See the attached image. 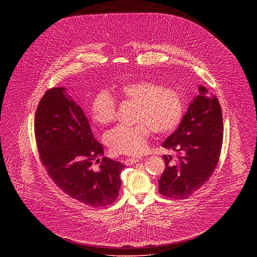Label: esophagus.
Listing matches in <instances>:
<instances>
[{"instance_id": "obj_1", "label": "esophagus", "mask_w": 257, "mask_h": 257, "mask_svg": "<svg viewBox=\"0 0 257 257\" xmlns=\"http://www.w3.org/2000/svg\"><path fill=\"white\" fill-rule=\"evenodd\" d=\"M140 159H141V158H139V157H132V158H126V159L123 161V163H124L125 165H133V164L137 163V162H138Z\"/></svg>"}]
</instances>
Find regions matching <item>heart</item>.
Listing matches in <instances>:
<instances>
[{"instance_id":"heart-1","label":"heart","mask_w":257,"mask_h":257,"mask_svg":"<svg viewBox=\"0 0 257 257\" xmlns=\"http://www.w3.org/2000/svg\"><path fill=\"white\" fill-rule=\"evenodd\" d=\"M115 96L122 102L138 106V124L117 125L107 133L106 144L113 154L138 155L146 149L152 131L157 135H169L183 119L182 95L160 83L149 80L128 82L116 90ZM90 112L95 122L107 125L115 118L116 102L109 93L100 92L91 104Z\"/></svg>"}]
</instances>
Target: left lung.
Returning <instances> with one entry per match:
<instances>
[{
  "mask_svg": "<svg viewBox=\"0 0 257 257\" xmlns=\"http://www.w3.org/2000/svg\"><path fill=\"white\" fill-rule=\"evenodd\" d=\"M204 86L192 101L178 128L162 147L177 152L163 155L165 169L158 180L159 193L171 199H186L206 183L220 160L222 114L218 98Z\"/></svg>",
  "mask_w": 257,
  "mask_h": 257,
  "instance_id": "1",
  "label": "left lung"
}]
</instances>
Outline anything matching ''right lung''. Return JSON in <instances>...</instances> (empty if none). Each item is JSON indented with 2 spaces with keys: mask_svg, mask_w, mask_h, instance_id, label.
<instances>
[{
  "mask_svg": "<svg viewBox=\"0 0 257 257\" xmlns=\"http://www.w3.org/2000/svg\"><path fill=\"white\" fill-rule=\"evenodd\" d=\"M35 135L41 163L63 192L93 208L115 201L125 165L104 157L87 116L64 87L49 89L41 98ZM95 161L100 162L98 169L92 166Z\"/></svg>",
  "mask_w": 257,
  "mask_h": 257,
  "instance_id": "right-lung-1",
  "label": "right lung"
}]
</instances>
